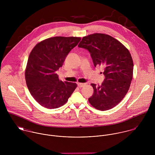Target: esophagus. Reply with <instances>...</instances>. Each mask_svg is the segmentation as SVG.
Segmentation results:
<instances>
[{
    "mask_svg": "<svg viewBox=\"0 0 155 155\" xmlns=\"http://www.w3.org/2000/svg\"><path fill=\"white\" fill-rule=\"evenodd\" d=\"M85 85V84H81V83H78V86L79 88H82Z\"/></svg>",
    "mask_w": 155,
    "mask_h": 155,
    "instance_id": "obj_1",
    "label": "esophagus"
}]
</instances>
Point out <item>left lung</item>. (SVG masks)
Masks as SVG:
<instances>
[{
	"mask_svg": "<svg viewBox=\"0 0 155 155\" xmlns=\"http://www.w3.org/2000/svg\"><path fill=\"white\" fill-rule=\"evenodd\" d=\"M88 50L94 66L104 68V80L101 85L92 84L89 103L100 110L116 106L124 98L133 79V59L127 48L109 35L95 33L85 36L78 45Z\"/></svg>",
	"mask_w": 155,
	"mask_h": 155,
	"instance_id": "obj_1",
	"label": "left lung"
}]
</instances>
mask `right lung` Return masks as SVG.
Returning <instances> with one entry per match:
<instances>
[{"mask_svg":"<svg viewBox=\"0 0 155 155\" xmlns=\"http://www.w3.org/2000/svg\"><path fill=\"white\" fill-rule=\"evenodd\" d=\"M78 37H54L39 42L30 52L25 71L28 89L42 106L52 109L64 105L77 84L59 80L56 73L70 51L81 41Z\"/></svg>","mask_w":155,"mask_h":155,"instance_id":"add662e5","label":"right lung"}]
</instances>
